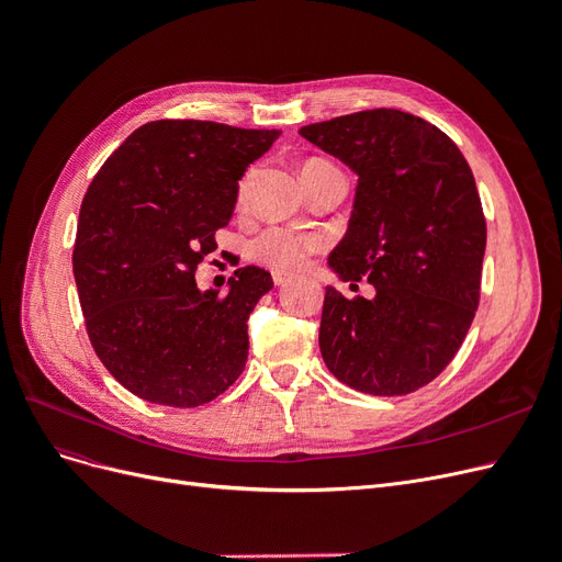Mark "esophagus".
<instances>
[{
	"label": "esophagus",
	"mask_w": 562,
	"mask_h": 562,
	"mask_svg": "<svg viewBox=\"0 0 562 562\" xmlns=\"http://www.w3.org/2000/svg\"><path fill=\"white\" fill-rule=\"evenodd\" d=\"M271 279H274L277 285H283V283L291 281V274H285V271H281V269H274V271H271Z\"/></svg>",
	"instance_id": "obj_1"
}]
</instances>
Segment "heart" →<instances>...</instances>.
<instances>
[{"label":"heart","instance_id":"obj_1","mask_svg":"<svg viewBox=\"0 0 562 562\" xmlns=\"http://www.w3.org/2000/svg\"><path fill=\"white\" fill-rule=\"evenodd\" d=\"M321 239L291 229H269L252 241V258L277 267L281 271H295L307 265L310 255L321 248Z\"/></svg>","mask_w":562,"mask_h":562}]
</instances>
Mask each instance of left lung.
Here are the masks:
<instances>
[{
	"instance_id": "8db88e82",
	"label": "left lung",
	"mask_w": 562,
	"mask_h": 562,
	"mask_svg": "<svg viewBox=\"0 0 562 562\" xmlns=\"http://www.w3.org/2000/svg\"><path fill=\"white\" fill-rule=\"evenodd\" d=\"M300 135L359 176L328 267L375 288L349 300L326 285L323 361L363 394H411L452 361L479 307L485 217L471 168L443 131L401 110L335 116Z\"/></svg>"
}]
</instances>
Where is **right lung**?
<instances>
[{
    "instance_id": "obj_1",
    "label": "right lung",
    "mask_w": 562,
    "mask_h": 562,
    "mask_svg": "<svg viewBox=\"0 0 562 562\" xmlns=\"http://www.w3.org/2000/svg\"><path fill=\"white\" fill-rule=\"evenodd\" d=\"M281 135L215 122H149L112 151L79 211L75 281L98 359L131 394L196 407L229 389L248 359V316L274 288L255 265L227 293L194 269L215 246L246 168Z\"/></svg>"
}]
</instances>
